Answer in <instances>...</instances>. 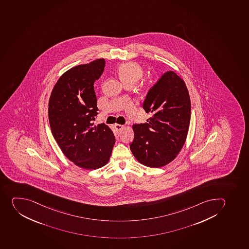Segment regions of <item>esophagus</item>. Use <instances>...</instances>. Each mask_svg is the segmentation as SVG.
Returning <instances> with one entry per match:
<instances>
[{"instance_id": "34e87169", "label": "esophagus", "mask_w": 249, "mask_h": 249, "mask_svg": "<svg viewBox=\"0 0 249 249\" xmlns=\"http://www.w3.org/2000/svg\"><path fill=\"white\" fill-rule=\"evenodd\" d=\"M114 127L116 129L117 131H121V130L124 129V125H121V124H115Z\"/></svg>"}]
</instances>
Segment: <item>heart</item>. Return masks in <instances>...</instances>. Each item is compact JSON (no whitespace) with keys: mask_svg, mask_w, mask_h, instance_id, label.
I'll return each instance as SVG.
<instances>
[{"mask_svg":"<svg viewBox=\"0 0 249 249\" xmlns=\"http://www.w3.org/2000/svg\"><path fill=\"white\" fill-rule=\"evenodd\" d=\"M118 73L124 83L132 82L135 83L142 78L143 71L141 66L135 62H125L120 65L118 68Z\"/></svg>","mask_w":249,"mask_h":249,"instance_id":"heart-1","label":"heart"}]
</instances>
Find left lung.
Wrapping results in <instances>:
<instances>
[{
  "instance_id": "left-lung-1",
  "label": "left lung",
  "mask_w": 249,
  "mask_h": 249,
  "mask_svg": "<svg viewBox=\"0 0 249 249\" xmlns=\"http://www.w3.org/2000/svg\"><path fill=\"white\" fill-rule=\"evenodd\" d=\"M142 108L153 116L133 125L130 151L146 167H163L179 153L189 129L191 100L184 81L173 71L163 73L149 89Z\"/></svg>"
}]
</instances>
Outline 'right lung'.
<instances>
[{
  "mask_svg": "<svg viewBox=\"0 0 249 249\" xmlns=\"http://www.w3.org/2000/svg\"><path fill=\"white\" fill-rule=\"evenodd\" d=\"M105 64L100 58L70 69L57 80L49 101L53 136L69 160L89 170L107 163L115 142L109 126L91 123L98 110L94 83Z\"/></svg>",
  "mask_w": 249,
  "mask_h": 249,
  "instance_id": "add662e5",
  "label": "right lung"
}]
</instances>
